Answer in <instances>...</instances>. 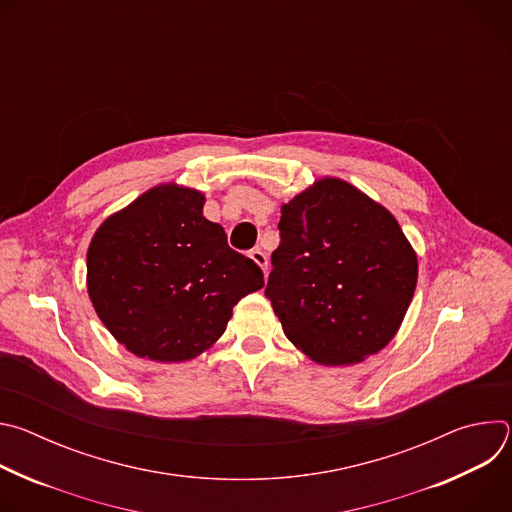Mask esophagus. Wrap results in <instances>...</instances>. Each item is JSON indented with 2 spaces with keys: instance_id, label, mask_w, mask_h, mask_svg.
I'll return each instance as SVG.
<instances>
[{
  "instance_id": "obj_1",
  "label": "esophagus",
  "mask_w": 512,
  "mask_h": 512,
  "mask_svg": "<svg viewBox=\"0 0 512 512\" xmlns=\"http://www.w3.org/2000/svg\"><path fill=\"white\" fill-rule=\"evenodd\" d=\"M249 257L255 261L257 267L263 269V273H267V255H265L261 249H253V251L249 253Z\"/></svg>"
}]
</instances>
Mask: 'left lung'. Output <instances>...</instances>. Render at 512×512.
Returning <instances> with one entry per match:
<instances>
[{"label": "left lung", "instance_id": "8db88e82", "mask_svg": "<svg viewBox=\"0 0 512 512\" xmlns=\"http://www.w3.org/2000/svg\"><path fill=\"white\" fill-rule=\"evenodd\" d=\"M279 233L265 296L287 340L326 367L383 350L417 285V255L397 218L326 176L281 206Z\"/></svg>", "mask_w": 512, "mask_h": 512}]
</instances>
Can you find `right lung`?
Returning a JSON list of instances; mask_svg holds the SVG:
<instances>
[{"mask_svg": "<svg viewBox=\"0 0 512 512\" xmlns=\"http://www.w3.org/2000/svg\"><path fill=\"white\" fill-rule=\"evenodd\" d=\"M204 194L158 184L113 212L87 251V289L113 338L139 358L184 362L227 330L241 298L265 285L202 214Z\"/></svg>", "mask_w": 512, "mask_h": 512, "instance_id": "right-lung-1", "label": "right lung"}]
</instances>
